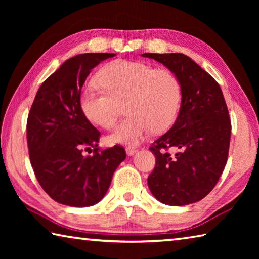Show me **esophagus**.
I'll list each match as a JSON object with an SVG mask.
<instances>
[{
  "label": "esophagus",
  "instance_id": "34e87169",
  "mask_svg": "<svg viewBox=\"0 0 259 259\" xmlns=\"http://www.w3.org/2000/svg\"><path fill=\"white\" fill-rule=\"evenodd\" d=\"M125 152H126V154L128 155H134L136 152H137V150H136L135 147H131V146H128L125 148Z\"/></svg>",
  "mask_w": 259,
  "mask_h": 259
}]
</instances>
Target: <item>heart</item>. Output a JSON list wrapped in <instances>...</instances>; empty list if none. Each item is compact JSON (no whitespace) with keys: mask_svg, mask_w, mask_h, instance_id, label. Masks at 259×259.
Listing matches in <instances>:
<instances>
[{"mask_svg":"<svg viewBox=\"0 0 259 259\" xmlns=\"http://www.w3.org/2000/svg\"><path fill=\"white\" fill-rule=\"evenodd\" d=\"M100 85H88L81 94L87 119L112 129L125 102L128 116L111 136L114 143L136 145L154 130L161 133L174 123L182 103V87L169 68H153L144 61L120 59L98 74Z\"/></svg>","mask_w":259,"mask_h":259,"instance_id":"heart-1","label":"heart"}]
</instances>
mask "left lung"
Wrapping results in <instances>:
<instances>
[{
    "label": "left lung",
    "mask_w": 259,
    "mask_h": 259,
    "mask_svg": "<svg viewBox=\"0 0 259 259\" xmlns=\"http://www.w3.org/2000/svg\"><path fill=\"white\" fill-rule=\"evenodd\" d=\"M172 71L181 82L176 122L150 147L154 170L147 178L152 194L168 205L202 200L216 186L229 156L231 120L222 89L209 73L183 54H143ZM174 148L175 155L168 150Z\"/></svg>",
    "instance_id": "8db88e82"
}]
</instances>
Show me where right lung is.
Listing matches in <instances>:
<instances>
[{
  "instance_id": "add662e5",
  "label": "right lung",
  "mask_w": 259,
  "mask_h": 259,
  "mask_svg": "<svg viewBox=\"0 0 259 259\" xmlns=\"http://www.w3.org/2000/svg\"><path fill=\"white\" fill-rule=\"evenodd\" d=\"M114 56L102 52L67 59L42 83L28 113L30 164L41 187L61 204L88 207L99 202L126 156L121 145L98 146L100 133L85 117L80 102L91 69Z\"/></svg>"
}]
</instances>
